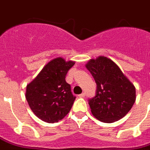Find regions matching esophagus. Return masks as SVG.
<instances>
[{
    "instance_id": "1",
    "label": "esophagus",
    "mask_w": 150,
    "mask_h": 150,
    "mask_svg": "<svg viewBox=\"0 0 150 150\" xmlns=\"http://www.w3.org/2000/svg\"><path fill=\"white\" fill-rule=\"evenodd\" d=\"M85 96H86V93H82L79 95V96L80 98H83V97H85Z\"/></svg>"
}]
</instances>
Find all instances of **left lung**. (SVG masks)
Returning a JSON list of instances; mask_svg holds the SVG:
<instances>
[{
	"mask_svg": "<svg viewBox=\"0 0 150 150\" xmlns=\"http://www.w3.org/2000/svg\"><path fill=\"white\" fill-rule=\"evenodd\" d=\"M96 83V95L89 99L94 117L105 123L114 122L128 114L135 101V88L110 59L99 57L86 64Z\"/></svg>",
	"mask_w": 150,
	"mask_h": 150,
	"instance_id": "8db88e82",
	"label": "left lung"
}]
</instances>
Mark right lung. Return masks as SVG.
<instances>
[{
  "mask_svg": "<svg viewBox=\"0 0 150 150\" xmlns=\"http://www.w3.org/2000/svg\"><path fill=\"white\" fill-rule=\"evenodd\" d=\"M75 62L54 59L43 68L26 87L25 98L36 117L47 123H55L70 111L75 97L65 81Z\"/></svg>",
  "mask_w": 150,
  "mask_h": 150,
  "instance_id": "right-lung-1",
  "label": "right lung"
}]
</instances>
